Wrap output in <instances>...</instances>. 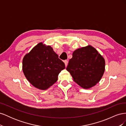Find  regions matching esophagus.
<instances>
[{"mask_svg": "<svg viewBox=\"0 0 126 126\" xmlns=\"http://www.w3.org/2000/svg\"><path fill=\"white\" fill-rule=\"evenodd\" d=\"M68 61L67 60H64V64H65V66L66 67H67V64H68Z\"/></svg>", "mask_w": 126, "mask_h": 126, "instance_id": "34e87169", "label": "esophagus"}]
</instances>
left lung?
<instances>
[{
    "instance_id": "8db88e82",
    "label": "left lung",
    "mask_w": 126,
    "mask_h": 126,
    "mask_svg": "<svg viewBox=\"0 0 126 126\" xmlns=\"http://www.w3.org/2000/svg\"><path fill=\"white\" fill-rule=\"evenodd\" d=\"M66 69L79 86L89 89L101 80L105 70V60L96 49L88 45L73 52Z\"/></svg>"
}]
</instances>
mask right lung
Masks as SVG:
<instances>
[{"mask_svg": "<svg viewBox=\"0 0 126 126\" xmlns=\"http://www.w3.org/2000/svg\"><path fill=\"white\" fill-rule=\"evenodd\" d=\"M64 63L50 46L39 43L22 60V71L31 84L40 90L48 89L57 81Z\"/></svg>", "mask_w": 126, "mask_h": 126, "instance_id": "right-lung-1", "label": "right lung"}]
</instances>
